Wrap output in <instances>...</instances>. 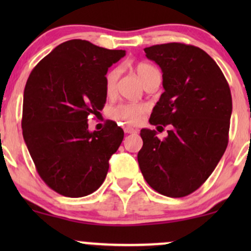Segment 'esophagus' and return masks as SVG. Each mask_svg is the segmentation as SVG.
Instances as JSON below:
<instances>
[{"instance_id": "obj_1", "label": "esophagus", "mask_w": 251, "mask_h": 251, "mask_svg": "<svg viewBox=\"0 0 251 251\" xmlns=\"http://www.w3.org/2000/svg\"><path fill=\"white\" fill-rule=\"evenodd\" d=\"M124 131H125V133H137V129L133 127H129V126H125V127H124Z\"/></svg>"}]
</instances>
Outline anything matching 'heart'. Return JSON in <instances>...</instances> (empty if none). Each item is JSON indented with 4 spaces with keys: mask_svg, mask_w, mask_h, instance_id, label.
I'll return each mask as SVG.
<instances>
[{
    "mask_svg": "<svg viewBox=\"0 0 251 251\" xmlns=\"http://www.w3.org/2000/svg\"><path fill=\"white\" fill-rule=\"evenodd\" d=\"M134 71L139 76L140 81L144 86L148 85L150 81L160 77V72L148 62H138L134 65ZM120 75L119 68H112L105 75V92L108 97L114 96L117 88V82ZM146 112V106L144 103L135 102H123L112 108L111 117L120 120L124 124L128 125H137L142 122L144 113Z\"/></svg>",
    "mask_w": 251,
    "mask_h": 251,
    "instance_id": "heart-1",
    "label": "heart"
}]
</instances>
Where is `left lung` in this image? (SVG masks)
I'll return each instance as SVG.
<instances>
[{
	"label": "left lung",
	"instance_id": "1",
	"mask_svg": "<svg viewBox=\"0 0 251 251\" xmlns=\"http://www.w3.org/2000/svg\"><path fill=\"white\" fill-rule=\"evenodd\" d=\"M144 51L162 68L165 89L150 124L171 128L164 139L154 129L140 131L138 163L152 189L168 197H185L201 188L226 152L231 93L221 68L201 48L170 42Z\"/></svg>",
	"mask_w": 251,
	"mask_h": 251
}]
</instances>
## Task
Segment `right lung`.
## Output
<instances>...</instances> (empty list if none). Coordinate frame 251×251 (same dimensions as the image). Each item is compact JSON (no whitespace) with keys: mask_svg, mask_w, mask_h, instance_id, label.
<instances>
[{"mask_svg":"<svg viewBox=\"0 0 251 251\" xmlns=\"http://www.w3.org/2000/svg\"><path fill=\"white\" fill-rule=\"evenodd\" d=\"M125 54L70 40L43 57L28 77L24 139L37 174L57 194L83 197L105 180L124 131L107 120L101 131L89 132L87 120L105 106V75Z\"/></svg>","mask_w":251,"mask_h":251,"instance_id":"obj_1","label":"right lung"}]
</instances>
